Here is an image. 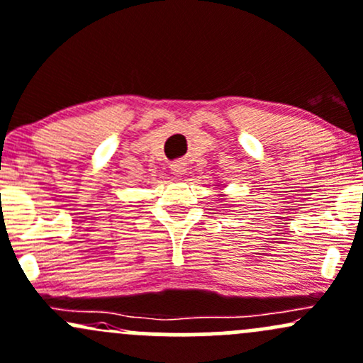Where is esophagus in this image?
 I'll return each mask as SVG.
<instances>
[{
    "label": "esophagus",
    "instance_id": "34e87169",
    "mask_svg": "<svg viewBox=\"0 0 363 363\" xmlns=\"http://www.w3.org/2000/svg\"><path fill=\"white\" fill-rule=\"evenodd\" d=\"M170 169H172V172L175 174V175H182L186 172V165L182 162H177V163H172V165H170Z\"/></svg>",
    "mask_w": 363,
    "mask_h": 363
}]
</instances>
